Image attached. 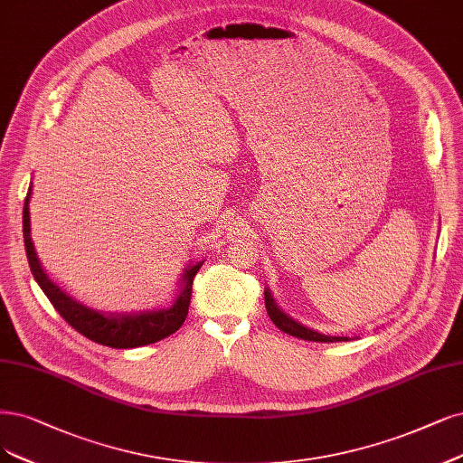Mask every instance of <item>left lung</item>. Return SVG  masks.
<instances>
[{"mask_svg":"<svg viewBox=\"0 0 463 463\" xmlns=\"http://www.w3.org/2000/svg\"><path fill=\"white\" fill-rule=\"evenodd\" d=\"M265 307H267V315L270 317V320L275 322V326L280 328L282 332H286L288 335H294V337H299V339H305V341H320V344H334V341H347V337H335V335H324V334H318L311 328H305L303 324L296 322L294 318H289L288 315H284L275 299L270 298L269 292H265Z\"/></svg>","mask_w":463,"mask_h":463,"instance_id":"8db88e82","label":"left lung"}]
</instances>
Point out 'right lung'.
<instances>
[{"mask_svg":"<svg viewBox=\"0 0 463 463\" xmlns=\"http://www.w3.org/2000/svg\"><path fill=\"white\" fill-rule=\"evenodd\" d=\"M28 202H30V188L24 200V210H23L24 248H26L30 270L33 279H36V282L40 284V288L43 289L47 299L51 301V305L55 307L57 313L71 324L74 330H78L81 335L100 345H107L112 349H133V347L156 344V341L171 335L183 326V322L188 315V305H191V298H193V280L202 267V261L184 270L181 288H179V296L169 309L107 317L74 301L71 296H66L57 284L49 280V277L45 275L36 258V251H33V244L30 238Z\"/></svg>","mask_w":463,"mask_h":463,"instance_id":"right-lung-1","label":"right lung"}]
</instances>
